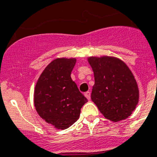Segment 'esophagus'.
<instances>
[{"mask_svg":"<svg viewBox=\"0 0 157 157\" xmlns=\"http://www.w3.org/2000/svg\"><path fill=\"white\" fill-rule=\"evenodd\" d=\"M84 94H85V96H86V98L87 100H90V92L87 91Z\"/></svg>","mask_w":157,"mask_h":157,"instance_id":"34e87169","label":"esophagus"}]
</instances>
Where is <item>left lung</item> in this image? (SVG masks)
I'll return each mask as SVG.
<instances>
[{
    "instance_id": "8db88e82",
    "label": "left lung",
    "mask_w": 157,
    "mask_h": 157,
    "mask_svg": "<svg viewBox=\"0 0 157 157\" xmlns=\"http://www.w3.org/2000/svg\"><path fill=\"white\" fill-rule=\"evenodd\" d=\"M94 76L92 101L105 118L118 122L125 119L136 109L139 90L128 66L113 57L88 58Z\"/></svg>"
}]
</instances>
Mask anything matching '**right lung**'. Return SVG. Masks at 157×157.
Wrapping results in <instances>:
<instances>
[{
    "instance_id": "obj_1",
    "label": "right lung",
    "mask_w": 157,
    "mask_h": 157,
    "mask_svg": "<svg viewBox=\"0 0 157 157\" xmlns=\"http://www.w3.org/2000/svg\"><path fill=\"white\" fill-rule=\"evenodd\" d=\"M76 58H57L47 66L36 84L34 106L39 115L57 129L71 126L88 101L71 80Z\"/></svg>"
}]
</instances>
